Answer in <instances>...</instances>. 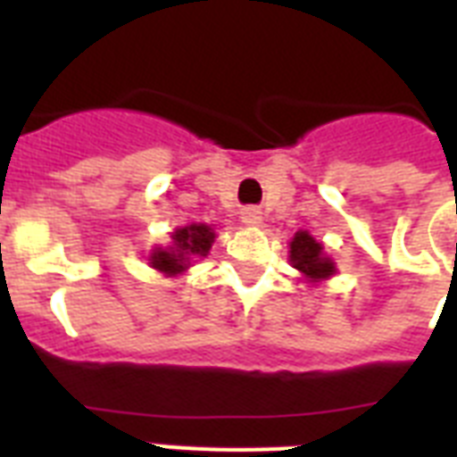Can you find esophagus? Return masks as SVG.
Segmentation results:
<instances>
[{"instance_id": "obj_1", "label": "esophagus", "mask_w": 457, "mask_h": 457, "mask_svg": "<svg viewBox=\"0 0 457 457\" xmlns=\"http://www.w3.org/2000/svg\"><path fill=\"white\" fill-rule=\"evenodd\" d=\"M261 218H263V215H261V211H258V208H244L242 211V220L246 222V225H258V222H261Z\"/></svg>"}]
</instances>
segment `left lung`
<instances>
[{"label": "left lung", "instance_id": "left-lung-1", "mask_svg": "<svg viewBox=\"0 0 457 457\" xmlns=\"http://www.w3.org/2000/svg\"><path fill=\"white\" fill-rule=\"evenodd\" d=\"M292 263L311 279H325L334 275V263L322 253V244L315 242L308 232H296L294 237Z\"/></svg>", "mask_w": 457, "mask_h": 457}]
</instances>
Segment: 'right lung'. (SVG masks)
Instances as JSON below:
<instances>
[{"label":"right lung","mask_w":457,"mask_h":457,"mask_svg":"<svg viewBox=\"0 0 457 457\" xmlns=\"http://www.w3.org/2000/svg\"><path fill=\"white\" fill-rule=\"evenodd\" d=\"M215 235L208 225H189L172 235V246L168 251L156 249L152 253V265L165 275H178L192 263L194 258L206 256Z\"/></svg>","instance_id":"add662e5"}]
</instances>
